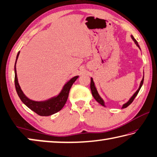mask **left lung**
Listing matches in <instances>:
<instances>
[{
    "mask_svg": "<svg viewBox=\"0 0 157 157\" xmlns=\"http://www.w3.org/2000/svg\"><path fill=\"white\" fill-rule=\"evenodd\" d=\"M131 37H132V40L134 41L135 44H136V46L140 48L139 45V44H138L137 41L136 40V39H134V37L132 35H131ZM143 80H144V71H143V79H142L141 82H140V86H139V89H138L137 91L134 93V95H133L132 96L129 98V100L128 101H127V102L126 103H124V104L123 105V107H122V109H124V108H126L127 107H128V106L133 102V100H134V98H136L137 94H139V91H140V88H141L142 85H143ZM91 93H92L93 96H94V98H95V100H96L98 103H100V104L101 105H102V106H104V107H105V101L103 100L102 98L100 96L99 94H98V91H97V89H96V87H95V83H94V79H93L92 78H91Z\"/></svg>",
    "mask_w": 157,
    "mask_h": 157,
    "instance_id": "8db88e82",
    "label": "left lung"
}]
</instances>
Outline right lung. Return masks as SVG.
<instances>
[{
	"mask_svg": "<svg viewBox=\"0 0 157 157\" xmlns=\"http://www.w3.org/2000/svg\"><path fill=\"white\" fill-rule=\"evenodd\" d=\"M20 51L18 52L17 55V59H16L15 65H14V83L16 90H17V94L18 97L20 98L21 100L27 106V107L30 109L32 111H33L36 113L41 116H48L52 115L55 113L59 111L65 105L66 101H67L69 91L73 84L74 82H75L77 79L78 78V75L73 77L70 80H68L66 83L63 85L62 89L61 90L59 94L57 95L56 96H54L50 99H48L44 101H34L30 100L26 95L23 94V92L21 89V86L18 84L17 74V69H16V64L19 55Z\"/></svg>",
	"mask_w": 157,
	"mask_h": 157,
	"instance_id": "right-lung-1",
	"label": "right lung"
}]
</instances>
